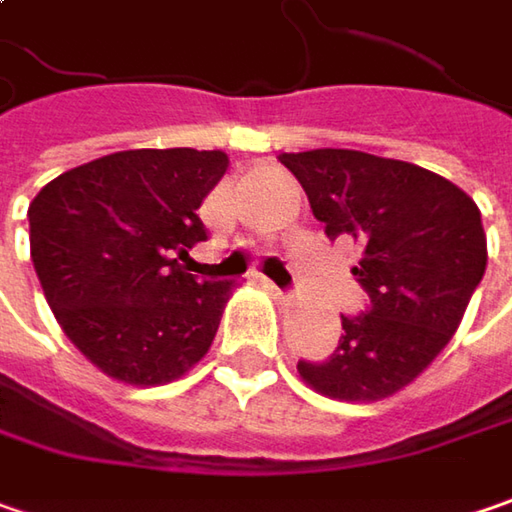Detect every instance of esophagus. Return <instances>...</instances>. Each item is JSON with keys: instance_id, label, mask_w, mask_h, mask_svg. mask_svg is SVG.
Listing matches in <instances>:
<instances>
[{"instance_id": "1", "label": "esophagus", "mask_w": 512, "mask_h": 512, "mask_svg": "<svg viewBox=\"0 0 512 512\" xmlns=\"http://www.w3.org/2000/svg\"><path fill=\"white\" fill-rule=\"evenodd\" d=\"M262 282H265V288H268L270 294H273V299H279V302H291V294H288V291L276 288V285H273L270 279H262Z\"/></svg>"}]
</instances>
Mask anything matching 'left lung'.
<instances>
[{"label": "left lung", "instance_id": "8db88e82", "mask_svg": "<svg viewBox=\"0 0 512 512\" xmlns=\"http://www.w3.org/2000/svg\"><path fill=\"white\" fill-rule=\"evenodd\" d=\"M325 236L363 244L357 282L371 305L343 317L325 360L299 377L334 400H383L409 386L452 340L487 268L475 201L429 169L357 149L285 152Z\"/></svg>", "mask_w": 512, "mask_h": 512}]
</instances>
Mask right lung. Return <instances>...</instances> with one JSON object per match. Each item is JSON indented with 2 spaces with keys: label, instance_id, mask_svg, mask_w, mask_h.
<instances>
[{
  "label": "right lung",
  "instance_id": "right-lung-1",
  "mask_svg": "<svg viewBox=\"0 0 512 512\" xmlns=\"http://www.w3.org/2000/svg\"><path fill=\"white\" fill-rule=\"evenodd\" d=\"M227 164L218 149H129L68 169L31 201L42 294L103 374L161 386L210 351L236 285L195 279L178 259L207 239L198 207Z\"/></svg>",
  "mask_w": 512,
  "mask_h": 512
}]
</instances>
